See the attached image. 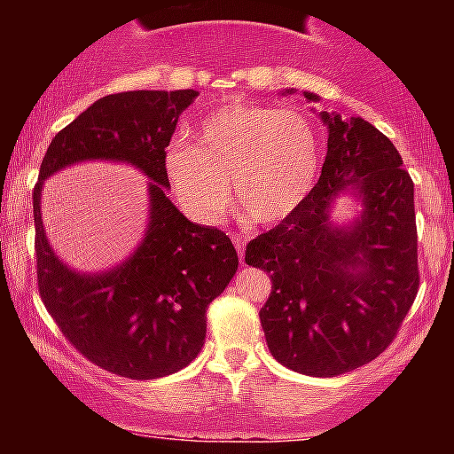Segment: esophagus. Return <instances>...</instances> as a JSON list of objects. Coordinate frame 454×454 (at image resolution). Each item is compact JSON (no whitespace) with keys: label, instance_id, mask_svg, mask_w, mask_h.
I'll use <instances>...</instances> for the list:
<instances>
[{"label":"esophagus","instance_id":"34e87169","mask_svg":"<svg viewBox=\"0 0 454 454\" xmlns=\"http://www.w3.org/2000/svg\"><path fill=\"white\" fill-rule=\"evenodd\" d=\"M245 241H247V239H245L243 234H232V243H234V247H237L241 262H243V258H245Z\"/></svg>","mask_w":454,"mask_h":454}]
</instances>
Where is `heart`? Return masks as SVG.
Masks as SVG:
<instances>
[{"instance_id":"1","label":"heart","mask_w":454,"mask_h":454,"mask_svg":"<svg viewBox=\"0 0 454 454\" xmlns=\"http://www.w3.org/2000/svg\"><path fill=\"white\" fill-rule=\"evenodd\" d=\"M166 173L184 205L205 222L231 207L256 223L290 217L307 200L320 175V138L305 113L234 100L213 111L194 145L166 151Z\"/></svg>"}]
</instances>
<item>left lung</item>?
I'll use <instances>...</instances> for the list:
<instances>
[{
	"label": "left lung",
	"instance_id": "1",
	"mask_svg": "<svg viewBox=\"0 0 454 454\" xmlns=\"http://www.w3.org/2000/svg\"><path fill=\"white\" fill-rule=\"evenodd\" d=\"M320 117L328 128L320 179L293 215L247 243L245 262L273 281L260 309L270 354L305 376L333 378L397 337L419 293V237L414 184L395 145L361 117ZM341 191L364 205L350 227L330 222Z\"/></svg>",
	"mask_w": 454,
	"mask_h": 454
}]
</instances>
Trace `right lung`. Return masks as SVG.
Segmentation results:
<instances>
[{
	"instance_id": "obj_1",
	"label": "right lung",
	"mask_w": 454,
	"mask_h": 454,
	"mask_svg": "<svg viewBox=\"0 0 454 454\" xmlns=\"http://www.w3.org/2000/svg\"><path fill=\"white\" fill-rule=\"evenodd\" d=\"M198 91H123L104 96L55 134L34 187L35 264L46 311L87 361L121 378L179 372L200 352L207 309L239 267L226 232L190 222L166 196V147ZM85 159L126 160L150 182V226L126 263L76 274L50 249L39 213L46 176Z\"/></svg>"
}]
</instances>
